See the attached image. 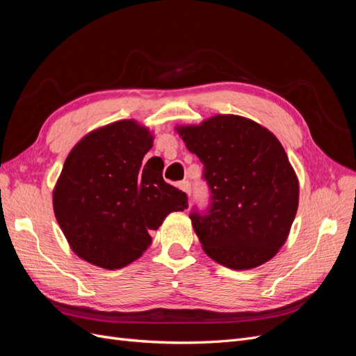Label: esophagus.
I'll return each mask as SVG.
<instances>
[{
    "mask_svg": "<svg viewBox=\"0 0 356 356\" xmlns=\"http://www.w3.org/2000/svg\"><path fill=\"white\" fill-rule=\"evenodd\" d=\"M178 187L182 190V191H186L187 193V195L190 196L191 195V184H190V182L188 181H181V182H178Z\"/></svg>",
    "mask_w": 356,
    "mask_h": 356,
    "instance_id": "34e87169",
    "label": "esophagus"
}]
</instances>
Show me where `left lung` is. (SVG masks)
<instances>
[{
	"label": "left lung",
	"mask_w": 356,
	"mask_h": 356,
	"mask_svg": "<svg viewBox=\"0 0 356 356\" xmlns=\"http://www.w3.org/2000/svg\"><path fill=\"white\" fill-rule=\"evenodd\" d=\"M178 132L202 161L211 193L207 211L190 212L203 251L234 270L270 260L298 207V181L281 143L239 115H215Z\"/></svg>",
	"instance_id": "8db88e82"
}]
</instances>
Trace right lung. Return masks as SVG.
Instances as JSON below:
<instances>
[{
    "label": "right lung",
    "instance_id": "obj_1",
    "mask_svg": "<svg viewBox=\"0 0 356 356\" xmlns=\"http://www.w3.org/2000/svg\"><path fill=\"white\" fill-rule=\"evenodd\" d=\"M153 136L134 120L86 135L63 163L53 209L72 251L102 268H122L143 255L170 212L188 208L168 184L163 166L143 159Z\"/></svg>",
    "mask_w": 356,
    "mask_h": 356
}]
</instances>
